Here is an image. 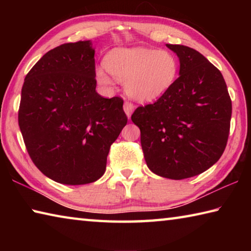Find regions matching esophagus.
Returning a JSON list of instances; mask_svg holds the SVG:
<instances>
[{
    "instance_id": "esophagus-1",
    "label": "esophagus",
    "mask_w": 251,
    "mask_h": 251,
    "mask_svg": "<svg viewBox=\"0 0 251 251\" xmlns=\"http://www.w3.org/2000/svg\"><path fill=\"white\" fill-rule=\"evenodd\" d=\"M134 109H135V105L131 103V101H128V100L125 101V103H124V110H125L127 116L130 117V115L134 112Z\"/></svg>"
}]
</instances>
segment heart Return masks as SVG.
Instances as JSON below:
<instances>
[{
    "label": "heart",
    "instance_id": "heart-1",
    "mask_svg": "<svg viewBox=\"0 0 251 251\" xmlns=\"http://www.w3.org/2000/svg\"><path fill=\"white\" fill-rule=\"evenodd\" d=\"M105 69L114 77L125 83L126 92L139 100H152L165 94L175 83L178 61L168 50L146 48L116 49L104 61ZM97 80L112 83L104 71H96Z\"/></svg>",
    "mask_w": 251,
    "mask_h": 251
}]
</instances>
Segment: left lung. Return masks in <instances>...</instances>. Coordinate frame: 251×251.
<instances>
[{"instance_id": "obj_1", "label": "left lung", "mask_w": 251, "mask_h": 251, "mask_svg": "<svg viewBox=\"0 0 251 251\" xmlns=\"http://www.w3.org/2000/svg\"><path fill=\"white\" fill-rule=\"evenodd\" d=\"M179 57V77L155 103L138 106L146 164L156 175L185 179L207 171L226 148L231 100L220 71L196 50L167 44Z\"/></svg>"}]
</instances>
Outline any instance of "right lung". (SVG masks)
Wrapping results in <instances>:
<instances>
[{"label": "right lung", "mask_w": 251, "mask_h": 251, "mask_svg": "<svg viewBox=\"0 0 251 251\" xmlns=\"http://www.w3.org/2000/svg\"><path fill=\"white\" fill-rule=\"evenodd\" d=\"M90 41L49 50L25 76L19 126L29 157L54 181L85 185L104 175L110 145L127 124L122 97L95 91Z\"/></svg>", "instance_id": "add662e5"}]
</instances>
